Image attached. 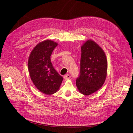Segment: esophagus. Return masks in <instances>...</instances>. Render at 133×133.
I'll return each mask as SVG.
<instances>
[{
	"label": "esophagus",
	"mask_w": 133,
	"mask_h": 133,
	"mask_svg": "<svg viewBox=\"0 0 133 133\" xmlns=\"http://www.w3.org/2000/svg\"><path fill=\"white\" fill-rule=\"evenodd\" d=\"M70 77H71V75H70L69 74H66V75H65L64 76V78L65 79H69V78H70Z\"/></svg>",
	"instance_id": "34e87169"
}]
</instances>
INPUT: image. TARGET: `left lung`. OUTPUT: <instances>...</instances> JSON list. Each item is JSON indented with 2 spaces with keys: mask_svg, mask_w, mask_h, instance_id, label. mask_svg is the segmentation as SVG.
<instances>
[{
  "mask_svg": "<svg viewBox=\"0 0 133 133\" xmlns=\"http://www.w3.org/2000/svg\"><path fill=\"white\" fill-rule=\"evenodd\" d=\"M80 73L76 81L79 91L89 95L100 88L107 76L108 64L102 48L92 40L81 47Z\"/></svg>",
  "mask_w": 133,
  "mask_h": 133,
  "instance_id": "obj_1",
  "label": "left lung"
}]
</instances>
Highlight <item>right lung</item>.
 I'll use <instances>...</instances> for the list:
<instances>
[{
  "mask_svg": "<svg viewBox=\"0 0 133 133\" xmlns=\"http://www.w3.org/2000/svg\"><path fill=\"white\" fill-rule=\"evenodd\" d=\"M58 44L46 40L37 44L32 51L28 61L31 78L42 92L51 95L59 89L63 79L54 68L50 56Z\"/></svg>",
  "mask_w": 133,
  "mask_h": 133,
  "instance_id": "obj_1",
  "label": "right lung"
}]
</instances>
